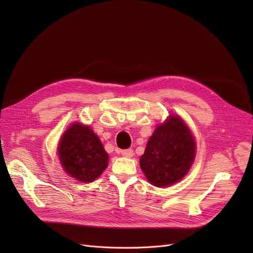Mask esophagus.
Masks as SVG:
<instances>
[{
    "mask_svg": "<svg viewBox=\"0 0 253 253\" xmlns=\"http://www.w3.org/2000/svg\"><path fill=\"white\" fill-rule=\"evenodd\" d=\"M120 154H121L122 156L129 158V157L133 156L134 153H133V150H132V149H126V150H121V151H120Z\"/></svg>",
    "mask_w": 253,
    "mask_h": 253,
    "instance_id": "esophagus-1",
    "label": "esophagus"
}]
</instances>
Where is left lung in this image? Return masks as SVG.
Listing matches in <instances>:
<instances>
[{"mask_svg": "<svg viewBox=\"0 0 253 253\" xmlns=\"http://www.w3.org/2000/svg\"><path fill=\"white\" fill-rule=\"evenodd\" d=\"M194 156L195 142L188 126L179 117L170 116L151 136L140 167L153 186L167 187L187 174Z\"/></svg>", "mask_w": 253, "mask_h": 253, "instance_id": "obj_1", "label": "left lung"}]
</instances>
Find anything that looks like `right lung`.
I'll return each instance as SVG.
<instances>
[{
    "mask_svg": "<svg viewBox=\"0 0 253 253\" xmlns=\"http://www.w3.org/2000/svg\"><path fill=\"white\" fill-rule=\"evenodd\" d=\"M58 154L67 174L82 182H90L106 169L109 154L88 126L75 124L62 136Z\"/></svg>",
    "mask_w": 253,
    "mask_h": 253,
    "instance_id": "obj_1",
    "label": "right lung"
}]
</instances>
